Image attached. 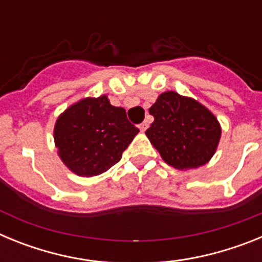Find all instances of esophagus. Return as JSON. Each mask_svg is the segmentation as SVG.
<instances>
[{"mask_svg": "<svg viewBox=\"0 0 262 262\" xmlns=\"http://www.w3.org/2000/svg\"><path fill=\"white\" fill-rule=\"evenodd\" d=\"M139 128H140V131H145V129L148 128V122H147V120H144L143 123L139 124Z\"/></svg>", "mask_w": 262, "mask_h": 262, "instance_id": "1", "label": "esophagus"}]
</instances>
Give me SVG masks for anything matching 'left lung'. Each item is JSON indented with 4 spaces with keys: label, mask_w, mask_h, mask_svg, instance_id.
Listing matches in <instances>:
<instances>
[{
    "label": "left lung",
    "mask_w": 262,
    "mask_h": 262,
    "mask_svg": "<svg viewBox=\"0 0 262 262\" xmlns=\"http://www.w3.org/2000/svg\"><path fill=\"white\" fill-rule=\"evenodd\" d=\"M149 114L155 120L145 134L173 168L205 165L216 151L222 134L219 122L195 99L165 92L151 106Z\"/></svg>",
    "instance_id": "8db88e82"
}]
</instances>
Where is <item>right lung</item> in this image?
Instances as JSON below:
<instances>
[{
  "instance_id": "1",
  "label": "right lung",
  "mask_w": 262,
  "mask_h": 262,
  "mask_svg": "<svg viewBox=\"0 0 262 262\" xmlns=\"http://www.w3.org/2000/svg\"><path fill=\"white\" fill-rule=\"evenodd\" d=\"M138 133L126 110L101 96L67 108L57 118L53 138L62 163L77 176L92 177L115 165Z\"/></svg>"
}]
</instances>
